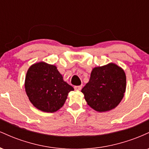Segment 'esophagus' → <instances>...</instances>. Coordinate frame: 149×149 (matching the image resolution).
I'll list each match as a JSON object with an SVG mask.
<instances>
[{"instance_id": "1", "label": "esophagus", "mask_w": 149, "mask_h": 149, "mask_svg": "<svg viewBox=\"0 0 149 149\" xmlns=\"http://www.w3.org/2000/svg\"><path fill=\"white\" fill-rule=\"evenodd\" d=\"M74 89L76 90H80L82 89V86L81 85H78V86H75Z\"/></svg>"}]
</instances>
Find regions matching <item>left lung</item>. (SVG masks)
Returning a JSON list of instances; mask_svg holds the SVG:
<instances>
[{
    "label": "left lung",
    "mask_w": 149,
    "mask_h": 149,
    "mask_svg": "<svg viewBox=\"0 0 149 149\" xmlns=\"http://www.w3.org/2000/svg\"><path fill=\"white\" fill-rule=\"evenodd\" d=\"M126 89L124 71L113 63L92 69L90 80L81 92L90 107L99 112L110 111L118 105Z\"/></svg>",
    "instance_id": "left-lung-1"
}]
</instances>
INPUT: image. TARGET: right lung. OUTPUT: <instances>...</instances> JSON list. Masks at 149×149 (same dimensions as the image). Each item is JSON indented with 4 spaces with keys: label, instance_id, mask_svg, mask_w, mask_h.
<instances>
[{
    "label": "right lung",
    "instance_id": "add662e5",
    "mask_svg": "<svg viewBox=\"0 0 149 149\" xmlns=\"http://www.w3.org/2000/svg\"><path fill=\"white\" fill-rule=\"evenodd\" d=\"M73 90L54 65L41 61L30 66L26 73V95L34 107L42 111H57L64 104L69 92Z\"/></svg>",
    "mask_w": 149,
    "mask_h": 149
}]
</instances>
